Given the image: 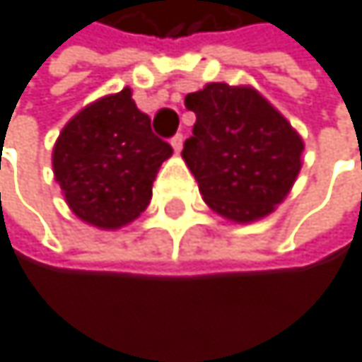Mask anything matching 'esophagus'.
I'll use <instances>...</instances> for the list:
<instances>
[{
  "instance_id": "obj_1",
  "label": "esophagus",
  "mask_w": 362,
  "mask_h": 362,
  "mask_svg": "<svg viewBox=\"0 0 362 362\" xmlns=\"http://www.w3.org/2000/svg\"><path fill=\"white\" fill-rule=\"evenodd\" d=\"M182 145H185V136H182V134H175V136L171 139V147H173L175 154H180V151H182Z\"/></svg>"
}]
</instances>
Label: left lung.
<instances>
[{
	"mask_svg": "<svg viewBox=\"0 0 362 362\" xmlns=\"http://www.w3.org/2000/svg\"><path fill=\"white\" fill-rule=\"evenodd\" d=\"M185 106L195 126L182 158L204 202L236 223L274 213L302 169V136L252 86L211 82Z\"/></svg>",
	"mask_w": 362,
	"mask_h": 362,
	"instance_id": "left-lung-1",
	"label": "left lung"
}]
</instances>
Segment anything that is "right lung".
Masks as SVG:
<instances>
[{
  "instance_id": "right-lung-1",
  "label": "right lung",
  "mask_w": 362,
  "mask_h": 362,
  "mask_svg": "<svg viewBox=\"0 0 362 362\" xmlns=\"http://www.w3.org/2000/svg\"><path fill=\"white\" fill-rule=\"evenodd\" d=\"M171 154V145L151 132V119L136 108L126 86L66 123L52 165L74 215L95 228L117 230L147 208L156 173Z\"/></svg>"
}]
</instances>
